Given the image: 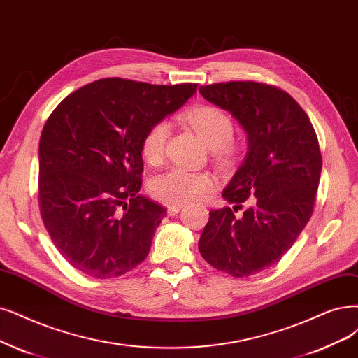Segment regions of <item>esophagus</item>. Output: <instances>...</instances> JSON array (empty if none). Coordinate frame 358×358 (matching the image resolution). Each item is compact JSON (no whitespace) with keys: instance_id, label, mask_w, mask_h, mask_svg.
<instances>
[{"instance_id":"obj_1","label":"esophagus","mask_w":358,"mask_h":358,"mask_svg":"<svg viewBox=\"0 0 358 358\" xmlns=\"http://www.w3.org/2000/svg\"><path fill=\"white\" fill-rule=\"evenodd\" d=\"M181 208H182V205H169L168 206V215H176V214H178L180 213V210H181Z\"/></svg>"}]
</instances>
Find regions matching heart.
Listing matches in <instances>:
<instances>
[{
  "mask_svg": "<svg viewBox=\"0 0 358 358\" xmlns=\"http://www.w3.org/2000/svg\"><path fill=\"white\" fill-rule=\"evenodd\" d=\"M182 117L217 155L227 157L234 153L236 144L231 140L234 125L229 113L217 106L202 104L184 113ZM169 129L166 121H156L145 128L140 143L141 156L145 162L159 165L164 161ZM214 187L215 181L209 172L184 168H171L150 181L152 194L171 205L202 201Z\"/></svg>",
  "mask_w": 358,
  "mask_h": 358,
  "instance_id": "heart-1",
  "label": "heart"
}]
</instances>
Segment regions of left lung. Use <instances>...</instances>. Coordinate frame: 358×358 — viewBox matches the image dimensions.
<instances>
[{
	"label": "left lung",
	"instance_id": "8db88e82",
	"mask_svg": "<svg viewBox=\"0 0 358 358\" xmlns=\"http://www.w3.org/2000/svg\"><path fill=\"white\" fill-rule=\"evenodd\" d=\"M199 91L239 121L249 144L222 192L234 206L210 210L199 250L214 268L249 277L279 262L310 221L322 172L319 140L307 113L279 87L229 81Z\"/></svg>",
	"mask_w": 358,
	"mask_h": 358
}]
</instances>
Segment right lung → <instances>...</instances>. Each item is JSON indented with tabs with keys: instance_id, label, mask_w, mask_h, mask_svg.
I'll use <instances>...</instances> for the list:
<instances>
[{
	"instance_id": "add662e5",
	"label": "right lung",
	"mask_w": 358,
	"mask_h": 358,
	"mask_svg": "<svg viewBox=\"0 0 358 358\" xmlns=\"http://www.w3.org/2000/svg\"><path fill=\"white\" fill-rule=\"evenodd\" d=\"M196 88L103 78L48 116L39 140V210L51 242L78 271L112 279L149 255L166 208L138 194L141 137Z\"/></svg>"
}]
</instances>
